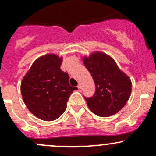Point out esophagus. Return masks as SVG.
I'll list each match as a JSON object with an SVG mask.
<instances>
[{"label": "esophagus", "instance_id": "esophagus-1", "mask_svg": "<svg viewBox=\"0 0 156 156\" xmlns=\"http://www.w3.org/2000/svg\"><path fill=\"white\" fill-rule=\"evenodd\" d=\"M78 91H79V92H81V91H82V87H81V86L80 85V84L78 86Z\"/></svg>", "mask_w": 156, "mask_h": 156}]
</instances>
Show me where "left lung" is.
Here are the masks:
<instances>
[{
	"mask_svg": "<svg viewBox=\"0 0 156 156\" xmlns=\"http://www.w3.org/2000/svg\"><path fill=\"white\" fill-rule=\"evenodd\" d=\"M82 59L95 84L94 95L84 98L91 112L104 117L117 114L131 94L130 78L119 69L113 58L103 52H94Z\"/></svg>",
	"mask_w": 156,
	"mask_h": 156,
	"instance_id": "8db88e82",
	"label": "left lung"
}]
</instances>
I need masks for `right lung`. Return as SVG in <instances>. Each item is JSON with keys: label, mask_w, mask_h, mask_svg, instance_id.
Masks as SVG:
<instances>
[{"label": "right lung", "mask_w": 156, "mask_h": 156, "mask_svg": "<svg viewBox=\"0 0 156 156\" xmlns=\"http://www.w3.org/2000/svg\"><path fill=\"white\" fill-rule=\"evenodd\" d=\"M62 57L48 53L34 61L23 77L21 94L26 107L35 117L44 121L58 119L67 108V102L77 87L60 69Z\"/></svg>", "instance_id": "obj_1"}]
</instances>
